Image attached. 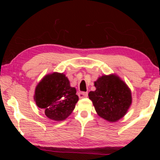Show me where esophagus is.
Wrapping results in <instances>:
<instances>
[{
	"label": "esophagus",
	"mask_w": 160,
	"mask_h": 160,
	"mask_svg": "<svg viewBox=\"0 0 160 160\" xmlns=\"http://www.w3.org/2000/svg\"><path fill=\"white\" fill-rule=\"evenodd\" d=\"M88 92H80L79 93H78V97H80V98H85V97H88Z\"/></svg>",
	"instance_id": "esophagus-1"
}]
</instances>
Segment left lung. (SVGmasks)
I'll return each mask as SVG.
<instances>
[{
  "mask_svg": "<svg viewBox=\"0 0 160 160\" xmlns=\"http://www.w3.org/2000/svg\"><path fill=\"white\" fill-rule=\"evenodd\" d=\"M94 87L96 90L90 92L88 96L100 117L116 122L126 115L132 103L131 92L120 78L102 75L94 82Z\"/></svg>",
  "mask_w": 160,
  "mask_h": 160,
  "instance_id": "8db88e82",
  "label": "left lung"
}]
</instances>
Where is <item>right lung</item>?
<instances>
[{"instance_id": "add662e5", "label": "right lung", "mask_w": 160, "mask_h": 160, "mask_svg": "<svg viewBox=\"0 0 160 160\" xmlns=\"http://www.w3.org/2000/svg\"><path fill=\"white\" fill-rule=\"evenodd\" d=\"M34 99L48 118L61 121L71 114L78 96L66 75L55 72L42 78L35 89Z\"/></svg>"}]
</instances>
